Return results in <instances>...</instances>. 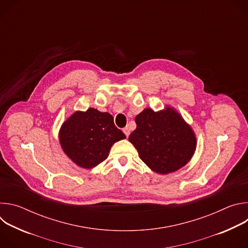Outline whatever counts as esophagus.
Here are the masks:
<instances>
[{
    "label": "esophagus",
    "mask_w": 248,
    "mask_h": 248,
    "mask_svg": "<svg viewBox=\"0 0 248 248\" xmlns=\"http://www.w3.org/2000/svg\"><path fill=\"white\" fill-rule=\"evenodd\" d=\"M123 130H124V134H125V136L127 137V136L129 135V133H130V131H129V128L126 126V127H124Z\"/></svg>",
    "instance_id": "obj_1"
}]
</instances>
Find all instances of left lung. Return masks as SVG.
<instances>
[{
  "mask_svg": "<svg viewBox=\"0 0 248 248\" xmlns=\"http://www.w3.org/2000/svg\"><path fill=\"white\" fill-rule=\"evenodd\" d=\"M136 129L128 140L140 159L158 173L178 170L191 159L195 135L184 119L170 108L158 113L145 109L135 118Z\"/></svg>",
  "mask_w": 248,
  "mask_h": 248,
  "instance_id": "1",
  "label": "left lung"
}]
</instances>
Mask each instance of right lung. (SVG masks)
<instances>
[{
    "mask_svg": "<svg viewBox=\"0 0 248 248\" xmlns=\"http://www.w3.org/2000/svg\"><path fill=\"white\" fill-rule=\"evenodd\" d=\"M125 138L109 113L90 108L76 112L62 125L60 142L64 153L77 165L91 169L108 158L112 145Z\"/></svg>",
    "mask_w": 248,
    "mask_h": 248,
    "instance_id": "obj_1",
    "label": "right lung"
}]
</instances>
